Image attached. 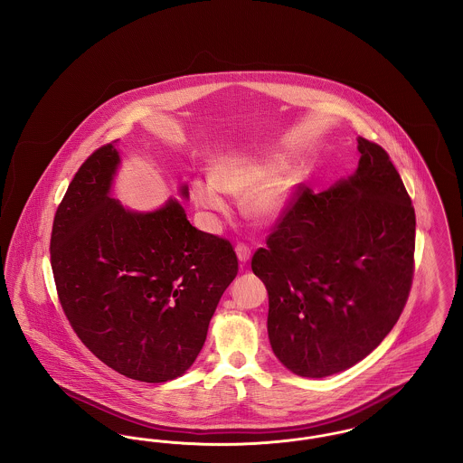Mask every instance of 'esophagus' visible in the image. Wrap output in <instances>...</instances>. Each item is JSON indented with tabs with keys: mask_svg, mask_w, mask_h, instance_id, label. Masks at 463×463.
Wrapping results in <instances>:
<instances>
[{
	"mask_svg": "<svg viewBox=\"0 0 463 463\" xmlns=\"http://www.w3.org/2000/svg\"><path fill=\"white\" fill-rule=\"evenodd\" d=\"M235 252H237V258H239L241 263H247V261H249V258H250V249H249L245 243H237Z\"/></svg>",
	"mask_w": 463,
	"mask_h": 463,
	"instance_id": "esophagus-1",
	"label": "esophagus"
}]
</instances>
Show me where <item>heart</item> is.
<instances>
[{"mask_svg":"<svg viewBox=\"0 0 463 463\" xmlns=\"http://www.w3.org/2000/svg\"><path fill=\"white\" fill-rule=\"evenodd\" d=\"M282 169L284 164L279 158H230L216 167L213 179L195 181V203L211 214L226 216L230 203L224 194L250 195L249 207L254 216L279 218L288 205V192L279 184Z\"/></svg>","mask_w":463,"mask_h":463,"instance_id":"1","label":"heart"}]
</instances>
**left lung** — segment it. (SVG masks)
<instances>
[{"instance_id":"left-lung-1","label":"left lung","mask_w":463,"mask_h":463,"mask_svg":"<svg viewBox=\"0 0 463 463\" xmlns=\"http://www.w3.org/2000/svg\"><path fill=\"white\" fill-rule=\"evenodd\" d=\"M357 143V171L320 194L298 188L250 261L267 286L271 350L307 378L369 355L413 284L411 198L389 153L364 137Z\"/></svg>"}]
</instances>
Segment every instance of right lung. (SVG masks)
<instances>
[{
  "label": "right lung",
  "mask_w": 463,
  "mask_h": 463,
  "mask_svg": "<svg viewBox=\"0 0 463 463\" xmlns=\"http://www.w3.org/2000/svg\"><path fill=\"white\" fill-rule=\"evenodd\" d=\"M113 143L74 174L53 218L50 263L81 343L123 376L162 383L195 363L239 260L226 239L192 226L174 198L155 213L111 198Z\"/></svg>",
  "instance_id": "right-lung-1"
}]
</instances>
